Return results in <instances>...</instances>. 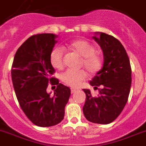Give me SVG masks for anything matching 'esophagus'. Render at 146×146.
Masks as SVG:
<instances>
[{"mask_svg":"<svg viewBox=\"0 0 146 146\" xmlns=\"http://www.w3.org/2000/svg\"><path fill=\"white\" fill-rule=\"evenodd\" d=\"M78 90H76V89H73L72 88V90H71V92H72V93H75L76 92H78Z\"/></svg>","mask_w":146,"mask_h":146,"instance_id":"1","label":"esophagus"}]
</instances>
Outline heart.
Instances as JSON below:
<instances>
[{
    "label": "heart",
    "instance_id": "obj_1",
    "mask_svg": "<svg viewBox=\"0 0 146 146\" xmlns=\"http://www.w3.org/2000/svg\"><path fill=\"white\" fill-rule=\"evenodd\" d=\"M67 47L81 56L80 64L90 74H95L101 70L102 67V57L96 54L95 47L91 43L84 39H77L67 44ZM64 50L61 47L54 48L50 54V63L54 68L62 69ZM86 74L84 71L67 70L61 74V80L68 86L73 88L80 86L86 79Z\"/></svg>",
    "mask_w": 146,
    "mask_h": 146
}]
</instances>
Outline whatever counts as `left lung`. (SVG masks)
Here are the masks:
<instances>
[{
  "mask_svg": "<svg viewBox=\"0 0 146 146\" xmlns=\"http://www.w3.org/2000/svg\"><path fill=\"white\" fill-rule=\"evenodd\" d=\"M92 38L103 52L102 68L90 81L98 90L93 97L89 89H84L86 102L84 116L92 123H111L123 110L131 86V68L127 52L121 43L113 36L96 32ZM98 87H100L98 89Z\"/></svg>",
  "mask_w": 146,
  "mask_h": 146,
  "instance_id": "left-lung-1",
  "label": "left lung"
}]
</instances>
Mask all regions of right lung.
Instances as JSON below:
<instances>
[{
	"instance_id": "1",
	"label": "right lung",
	"mask_w": 146,
	"mask_h": 146,
	"mask_svg": "<svg viewBox=\"0 0 146 146\" xmlns=\"http://www.w3.org/2000/svg\"><path fill=\"white\" fill-rule=\"evenodd\" d=\"M58 36L42 33L28 38L17 50L11 75L21 110L33 123L50 127L62 121L71 90L50 75L54 69L50 54ZM57 85L54 96L46 92L48 84Z\"/></svg>"
}]
</instances>
